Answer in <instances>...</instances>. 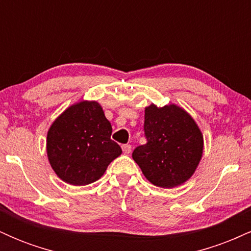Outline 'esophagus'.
Here are the masks:
<instances>
[{"mask_svg":"<svg viewBox=\"0 0 251 251\" xmlns=\"http://www.w3.org/2000/svg\"><path fill=\"white\" fill-rule=\"evenodd\" d=\"M122 149H123V152L125 154H129V153H131V151H132V146L128 145V144H126V145H123Z\"/></svg>","mask_w":251,"mask_h":251,"instance_id":"1","label":"esophagus"}]
</instances>
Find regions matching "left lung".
Here are the masks:
<instances>
[{
  "label": "left lung",
  "mask_w": 251,
  "mask_h": 251,
  "mask_svg": "<svg viewBox=\"0 0 251 251\" xmlns=\"http://www.w3.org/2000/svg\"><path fill=\"white\" fill-rule=\"evenodd\" d=\"M144 129L148 143L132 158L150 183L164 189L188 181L198 168L204 150L200 126L183 107L170 103L145 107Z\"/></svg>",
  "instance_id": "8db88e82"
}]
</instances>
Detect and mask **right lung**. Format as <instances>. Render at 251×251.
I'll return each instance as SVG.
<instances>
[{"mask_svg": "<svg viewBox=\"0 0 251 251\" xmlns=\"http://www.w3.org/2000/svg\"><path fill=\"white\" fill-rule=\"evenodd\" d=\"M111 134V123L96 100L68 106L47 132L46 151L53 171L74 186L100 179L109 164L122 154Z\"/></svg>", "mask_w": 251, "mask_h": 251, "instance_id": "add662e5", "label": "right lung"}]
</instances>
